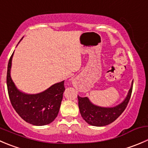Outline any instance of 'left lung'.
Instances as JSON below:
<instances>
[{"label": "left lung", "mask_w": 148, "mask_h": 148, "mask_svg": "<svg viewBox=\"0 0 148 148\" xmlns=\"http://www.w3.org/2000/svg\"><path fill=\"white\" fill-rule=\"evenodd\" d=\"M133 81L127 97L121 103L114 107H101L92 103L87 97L78 95V105L83 119L90 125L104 127L114 122L125 110L132 91Z\"/></svg>", "instance_id": "left-lung-1"}]
</instances>
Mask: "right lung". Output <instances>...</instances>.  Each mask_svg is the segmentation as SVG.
Returning <instances> with one entry per match:
<instances>
[{
  "label": "right lung",
  "mask_w": 148,
  "mask_h": 148,
  "mask_svg": "<svg viewBox=\"0 0 148 148\" xmlns=\"http://www.w3.org/2000/svg\"><path fill=\"white\" fill-rule=\"evenodd\" d=\"M13 56L14 53L8 61L6 77L7 88L11 105L20 117L29 124L34 126L51 124L59 112L63 94L65 91L64 81L53 84L42 92L37 94L24 92L17 88L11 79Z\"/></svg>",
  "instance_id": "1"
}]
</instances>
